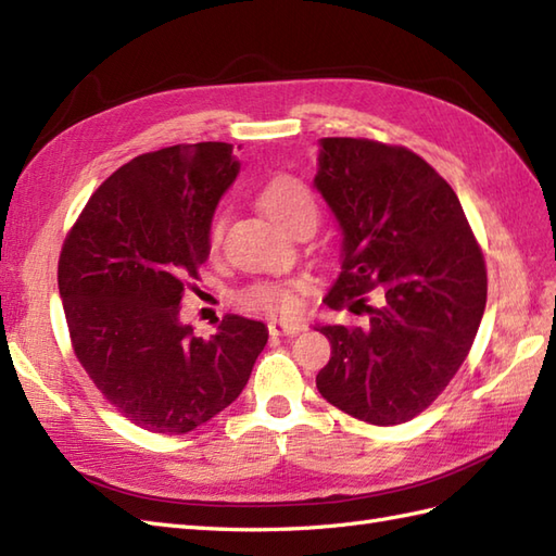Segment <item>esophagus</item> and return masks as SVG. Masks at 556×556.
<instances>
[{
    "instance_id": "34e87169",
    "label": "esophagus",
    "mask_w": 556,
    "mask_h": 556,
    "mask_svg": "<svg viewBox=\"0 0 556 556\" xmlns=\"http://www.w3.org/2000/svg\"><path fill=\"white\" fill-rule=\"evenodd\" d=\"M271 337H296L299 332H303V325L296 323H281V320H271L267 325Z\"/></svg>"
}]
</instances>
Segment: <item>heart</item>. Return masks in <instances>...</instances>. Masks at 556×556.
<instances>
[{"mask_svg": "<svg viewBox=\"0 0 556 556\" xmlns=\"http://www.w3.org/2000/svg\"><path fill=\"white\" fill-rule=\"evenodd\" d=\"M257 203L279 227L291 231L301 222L317 219V203L311 186L293 174H275L257 191ZM224 231V217L215 215L207 227L210 251H217ZM241 301L253 311L289 315L296 311V285H255L243 291Z\"/></svg>", "mask_w": 556, "mask_h": 556, "instance_id": "1", "label": "heart"}]
</instances>
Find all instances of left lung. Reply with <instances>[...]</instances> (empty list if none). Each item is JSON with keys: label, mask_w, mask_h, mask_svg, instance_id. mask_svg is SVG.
Here are the masks:
<instances>
[{"label": "left lung", "mask_w": 556, "mask_h": 556, "mask_svg": "<svg viewBox=\"0 0 556 556\" xmlns=\"http://www.w3.org/2000/svg\"><path fill=\"white\" fill-rule=\"evenodd\" d=\"M320 146L315 186L344 231L325 303L365 320L320 327L332 358L315 382L339 410L387 428L428 408L466 361L485 313V255L454 188L413 150Z\"/></svg>", "instance_id": "left-lung-1"}]
</instances>
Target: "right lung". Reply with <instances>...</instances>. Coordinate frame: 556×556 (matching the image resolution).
Wrapping results in <instances>:
<instances>
[{"label": "right lung", "instance_id": "right-lung-1", "mask_svg": "<svg viewBox=\"0 0 556 556\" xmlns=\"http://www.w3.org/2000/svg\"><path fill=\"white\" fill-rule=\"evenodd\" d=\"M239 174L229 143L172 146L116 169L59 255L71 346L100 394L150 432L184 434L243 392L267 327L224 315L212 339L179 323L207 260V227Z\"/></svg>", "mask_w": 556, "mask_h": 556}]
</instances>
